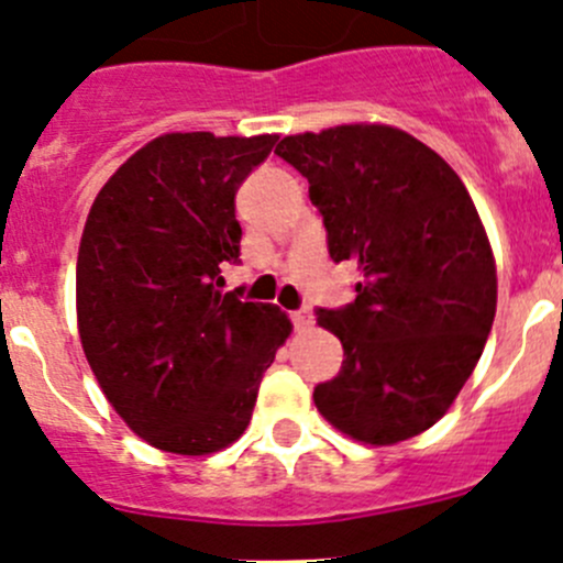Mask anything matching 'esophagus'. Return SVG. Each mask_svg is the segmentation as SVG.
Segmentation results:
<instances>
[{
    "label": "esophagus",
    "instance_id": "1",
    "mask_svg": "<svg viewBox=\"0 0 563 563\" xmlns=\"http://www.w3.org/2000/svg\"><path fill=\"white\" fill-rule=\"evenodd\" d=\"M291 321H294V327H297V329H310V327H313V313H310L308 308L294 310Z\"/></svg>",
    "mask_w": 563,
    "mask_h": 563
}]
</instances>
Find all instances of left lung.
Segmentation results:
<instances>
[{
  "mask_svg": "<svg viewBox=\"0 0 563 563\" xmlns=\"http://www.w3.org/2000/svg\"><path fill=\"white\" fill-rule=\"evenodd\" d=\"M275 155L310 181L332 261L360 269L349 308L318 310L345 360L316 387V408L362 444L424 433L474 373L496 318V258L468 190L391 124L286 135Z\"/></svg>",
  "mask_w": 563,
  "mask_h": 563,
  "instance_id": "8db88e82",
  "label": "left lung"
}]
</instances>
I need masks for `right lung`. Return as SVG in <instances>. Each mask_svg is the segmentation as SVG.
<instances>
[{
	"instance_id": "right-lung-1",
	"label": "right lung",
	"mask_w": 563,
	"mask_h": 563,
	"mask_svg": "<svg viewBox=\"0 0 563 563\" xmlns=\"http://www.w3.org/2000/svg\"><path fill=\"white\" fill-rule=\"evenodd\" d=\"M277 135H157L106 181L76 266L78 334L113 411L155 450L212 455L253 417L291 334L277 305L218 291L240 258L234 198Z\"/></svg>"
}]
</instances>
